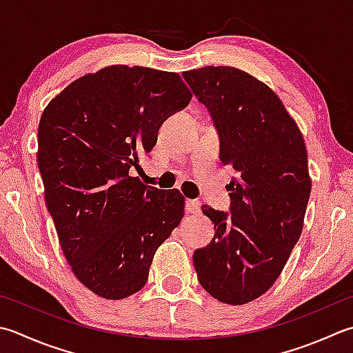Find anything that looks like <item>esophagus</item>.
<instances>
[{"instance_id": "obj_1", "label": "esophagus", "mask_w": 353, "mask_h": 353, "mask_svg": "<svg viewBox=\"0 0 353 353\" xmlns=\"http://www.w3.org/2000/svg\"><path fill=\"white\" fill-rule=\"evenodd\" d=\"M185 211L188 214H192V216H197V214H200V203L194 202V200H186Z\"/></svg>"}]
</instances>
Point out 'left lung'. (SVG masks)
<instances>
[{
    "label": "left lung",
    "instance_id": "left-lung-1",
    "mask_svg": "<svg viewBox=\"0 0 353 353\" xmlns=\"http://www.w3.org/2000/svg\"><path fill=\"white\" fill-rule=\"evenodd\" d=\"M182 76L208 110L220 161L234 174L230 212L202 206L216 234L192 261L211 296L245 305L274 285L301 236L310 196L306 145L279 96L246 72L208 65Z\"/></svg>",
    "mask_w": 353,
    "mask_h": 353
}]
</instances>
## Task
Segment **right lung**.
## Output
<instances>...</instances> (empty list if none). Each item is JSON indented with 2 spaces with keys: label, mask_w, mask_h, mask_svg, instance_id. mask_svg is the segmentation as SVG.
<instances>
[{
  "label": "right lung",
  "mask_w": 353,
  "mask_h": 353,
  "mask_svg": "<svg viewBox=\"0 0 353 353\" xmlns=\"http://www.w3.org/2000/svg\"><path fill=\"white\" fill-rule=\"evenodd\" d=\"M190 101L177 73L112 65L72 82L41 116L47 210L76 279L102 299L141 291L156 250L183 217L181 192L148 188L130 168Z\"/></svg>",
  "instance_id": "1"
}]
</instances>
